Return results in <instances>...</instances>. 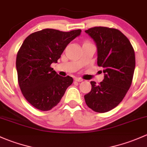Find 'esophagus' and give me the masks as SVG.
I'll return each mask as SVG.
<instances>
[{
    "label": "esophagus",
    "mask_w": 147,
    "mask_h": 147,
    "mask_svg": "<svg viewBox=\"0 0 147 147\" xmlns=\"http://www.w3.org/2000/svg\"><path fill=\"white\" fill-rule=\"evenodd\" d=\"M74 80H75L76 81H78V82H81V81H83L82 78H79V77H76V78H74Z\"/></svg>",
    "instance_id": "esophagus-1"
}]
</instances>
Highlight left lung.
I'll list each match as a JSON object with an SVG mask.
<instances>
[{
	"label": "left lung",
	"mask_w": 147,
	"mask_h": 147,
	"mask_svg": "<svg viewBox=\"0 0 147 147\" xmlns=\"http://www.w3.org/2000/svg\"><path fill=\"white\" fill-rule=\"evenodd\" d=\"M96 43L97 63L103 68L104 79L85 95L86 105L105 113L119 105L131 86L135 69L134 51L127 37L117 29L95 27L86 30Z\"/></svg>",
	"instance_id": "8db88e82"
}]
</instances>
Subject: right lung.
<instances>
[{
    "label": "right lung",
    "instance_id": "add662e5",
    "mask_svg": "<svg viewBox=\"0 0 147 147\" xmlns=\"http://www.w3.org/2000/svg\"><path fill=\"white\" fill-rule=\"evenodd\" d=\"M81 32L47 28L24 40L17 54L16 69L22 95L32 106L42 111L51 110L73 83L72 77L61 76L51 64L57 62L66 46Z\"/></svg>",
    "mask_w": 147,
    "mask_h": 147
}]
</instances>
